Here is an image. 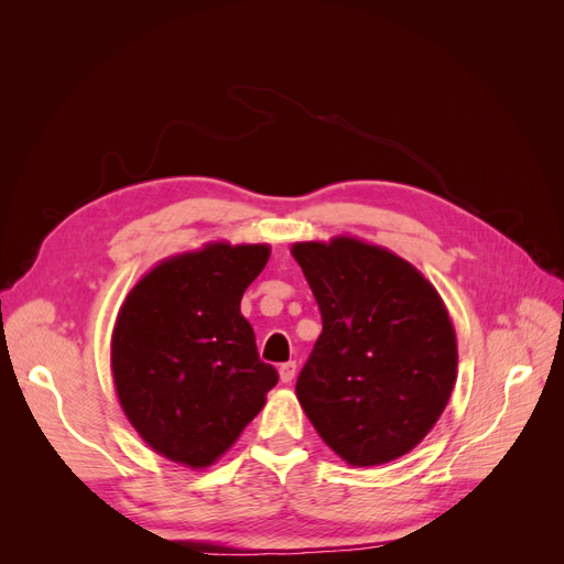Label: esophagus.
Wrapping results in <instances>:
<instances>
[{"label": "esophagus", "mask_w": 564, "mask_h": 564, "mask_svg": "<svg viewBox=\"0 0 564 564\" xmlns=\"http://www.w3.org/2000/svg\"><path fill=\"white\" fill-rule=\"evenodd\" d=\"M296 377V362H284L280 367V381L282 383H292Z\"/></svg>", "instance_id": "34e87169"}]
</instances>
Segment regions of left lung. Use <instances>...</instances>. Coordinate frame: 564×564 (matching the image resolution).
Listing matches in <instances>:
<instances>
[{
    "label": "left lung",
    "mask_w": 564,
    "mask_h": 564,
    "mask_svg": "<svg viewBox=\"0 0 564 564\" xmlns=\"http://www.w3.org/2000/svg\"><path fill=\"white\" fill-rule=\"evenodd\" d=\"M322 334L296 381L319 437L350 466H379L431 433L456 381V334L435 286L355 237L292 247Z\"/></svg>",
    "instance_id": "obj_1"
}]
</instances>
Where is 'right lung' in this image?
I'll return each mask as SVG.
<instances>
[{"instance_id":"1","label":"right lung","mask_w":564,"mask_h":564,"mask_svg":"<svg viewBox=\"0 0 564 564\" xmlns=\"http://www.w3.org/2000/svg\"><path fill=\"white\" fill-rule=\"evenodd\" d=\"M268 245L214 242L164 259L119 308L110 365L129 423L158 454L207 468L261 412L278 371L240 313Z\"/></svg>"}]
</instances>
